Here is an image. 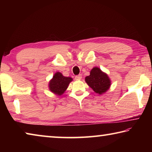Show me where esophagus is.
I'll use <instances>...</instances> for the list:
<instances>
[{
    "label": "esophagus",
    "mask_w": 152,
    "mask_h": 152,
    "mask_svg": "<svg viewBox=\"0 0 152 152\" xmlns=\"http://www.w3.org/2000/svg\"><path fill=\"white\" fill-rule=\"evenodd\" d=\"M82 78V75L81 74H79V75H77L75 76V79L77 80H80Z\"/></svg>",
    "instance_id": "obj_1"
}]
</instances>
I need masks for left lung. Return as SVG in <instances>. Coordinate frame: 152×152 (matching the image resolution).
Listing matches in <instances>:
<instances>
[{"mask_svg":"<svg viewBox=\"0 0 152 152\" xmlns=\"http://www.w3.org/2000/svg\"><path fill=\"white\" fill-rule=\"evenodd\" d=\"M85 81L96 93L99 94L106 92L110 86L109 76L98 67L92 69L90 75L85 78Z\"/></svg>","mask_w":152,"mask_h":152,"instance_id":"left-lung-1","label":"left lung"}]
</instances>
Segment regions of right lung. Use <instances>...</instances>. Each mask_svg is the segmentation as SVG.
I'll use <instances>...</instances> for the list:
<instances>
[{
    "label": "right lung",
    "instance_id": "add662e5",
    "mask_svg": "<svg viewBox=\"0 0 152 152\" xmlns=\"http://www.w3.org/2000/svg\"><path fill=\"white\" fill-rule=\"evenodd\" d=\"M72 81V78L70 77L64 76L62 74L58 72L49 82V88L53 93L60 96L64 93Z\"/></svg>",
    "mask_w": 152,
    "mask_h": 152
}]
</instances>
